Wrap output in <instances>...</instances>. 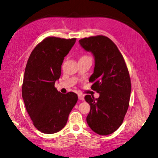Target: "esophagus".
<instances>
[{"mask_svg":"<svg viewBox=\"0 0 158 158\" xmlns=\"http://www.w3.org/2000/svg\"><path fill=\"white\" fill-rule=\"evenodd\" d=\"M78 99H79L80 100H82V101H84V95H82V94H78Z\"/></svg>","mask_w":158,"mask_h":158,"instance_id":"1","label":"esophagus"}]
</instances>
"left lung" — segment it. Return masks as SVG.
I'll use <instances>...</instances> for the list:
<instances>
[{"instance_id": "obj_1", "label": "left lung", "mask_w": 158, "mask_h": 158, "mask_svg": "<svg viewBox=\"0 0 158 158\" xmlns=\"http://www.w3.org/2000/svg\"><path fill=\"white\" fill-rule=\"evenodd\" d=\"M82 48L91 52L95 60L89 82L99 94L95 99L86 95L89 104L88 126L99 135L112 134L121 125L128 108L131 83L125 60L117 47L108 37L98 35L79 40Z\"/></svg>"}]
</instances>
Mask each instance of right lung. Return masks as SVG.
<instances>
[{"label":"right lung","mask_w":158,"mask_h":158,"mask_svg":"<svg viewBox=\"0 0 158 158\" xmlns=\"http://www.w3.org/2000/svg\"><path fill=\"white\" fill-rule=\"evenodd\" d=\"M76 39L49 37L38 44L28 59L22 84L26 109L38 131L53 134L63 129L78 101L74 92L61 94L55 88L64 57Z\"/></svg>","instance_id":"right-lung-1"}]
</instances>
